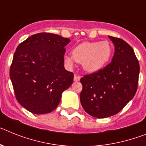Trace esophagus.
<instances>
[{"label":"esophagus","mask_w":146,"mask_h":146,"mask_svg":"<svg viewBox=\"0 0 146 146\" xmlns=\"http://www.w3.org/2000/svg\"><path fill=\"white\" fill-rule=\"evenodd\" d=\"M80 78L81 77L79 76H78V75H75L74 78H73V80H74V82H78V81H80Z\"/></svg>","instance_id":"34e87169"}]
</instances>
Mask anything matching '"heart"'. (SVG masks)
<instances>
[{"label":"heart","instance_id":"heart-1","mask_svg":"<svg viewBox=\"0 0 146 146\" xmlns=\"http://www.w3.org/2000/svg\"><path fill=\"white\" fill-rule=\"evenodd\" d=\"M112 48L108 41L83 42L73 48L71 56L65 55L64 61L69 67L75 62L82 64L84 70L90 73H98L109 62Z\"/></svg>","mask_w":146,"mask_h":146}]
</instances>
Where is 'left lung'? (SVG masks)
<instances>
[{"instance_id": "8db88e82", "label": "left lung", "mask_w": 146, "mask_h": 146, "mask_svg": "<svg viewBox=\"0 0 146 146\" xmlns=\"http://www.w3.org/2000/svg\"><path fill=\"white\" fill-rule=\"evenodd\" d=\"M115 45L110 64L81 78L80 101L87 113L105 118L118 113L136 93L140 65L133 48L124 40L109 36Z\"/></svg>"}]
</instances>
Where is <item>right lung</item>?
<instances>
[{"mask_svg":"<svg viewBox=\"0 0 146 146\" xmlns=\"http://www.w3.org/2000/svg\"><path fill=\"white\" fill-rule=\"evenodd\" d=\"M70 42L54 34L39 33L17 46L10 79L17 101L34 114L49 113L73 84V73L64 66L65 46Z\"/></svg>","mask_w":146,"mask_h":146,"instance_id":"right-lung-1","label":"right lung"}]
</instances>
